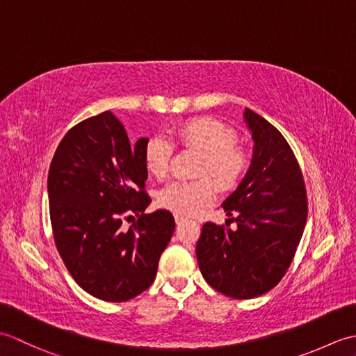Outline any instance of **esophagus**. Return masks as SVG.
I'll list each match as a JSON object with an SVG mask.
<instances>
[{
    "label": "esophagus",
    "mask_w": 356,
    "mask_h": 356,
    "mask_svg": "<svg viewBox=\"0 0 356 356\" xmlns=\"http://www.w3.org/2000/svg\"><path fill=\"white\" fill-rule=\"evenodd\" d=\"M174 218H176V223H177V225H182L184 222H186V218H185L184 216H179V214L174 216Z\"/></svg>",
    "instance_id": "1"
}]
</instances>
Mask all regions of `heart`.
I'll return each mask as SVG.
<instances>
[{"label":"heart","instance_id":"heart-1","mask_svg":"<svg viewBox=\"0 0 356 356\" xmlns=\"http://www.w3.org/2000/svg\"><path fill=\"white\" fill-rule=\"evenodd\" d=\"M174 138L186 148L202 153L197 176L194 182L174 180L159 193V205L179 216H194L209 205L216 197V186L207 179L215 180L218 190L231 191L240 185L249 170V156L236 145L237 138L231 128L213 118H195L180 124ZM171 143L153 136L143 147V162L147 171L156 179L168 172Z\"/></svg>","mask_w":356,"mask_h":356}]
</instances>
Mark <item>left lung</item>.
<instances>
[{"label":"left lung","mask_w":356,"mask_h":356,"mask_svg":"<svg viewBox=\"0 0 356 356\" xmlns=\"http://www.w3.org/2000/svg\"><path fill=\"white\" fill-rule=\"evenodd\" d=\"M254 153L245 179L222 207L232 231L205 223L195 245L203 278L226 297L248 300L277 286L289 269L307 218L306 186L289 143L266 119L245 110Z\"/></svg>","instance_id":"1"}]
</instances>
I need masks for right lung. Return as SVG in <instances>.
<instances>
[{
	"label": "right lung",
	"instance_id": "right-lung-1",
	"mask_svg": "<svg viewBox=\"0 0 356 356\" xmlns=\"http://www.w3.org/2000/svg\"><path fill=\"white\" fill-rule=\"evenodd\" d=\"M147 138L128 139L111 111L70 128L51 159L47 190L58 252L82 289L127 301L154 282L157 264L176 228L166 209L145 214L143 162ZM138 217L127 232L124 218Z\"/></svg>",
	"mask_w": 356,
	"mask_h": 356
}]
</instances>
